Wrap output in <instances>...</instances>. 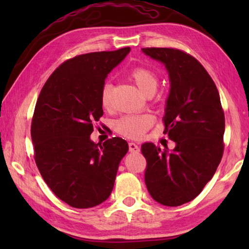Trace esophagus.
<instances>
[{"instance_id": "1", "label": "esophagus", "mask_w": 249, "mask_h": 249, "mask_svg": "<svg viewBox=\"0 0 249 249\" xmlns=\"http://www.w3.org/2000/svg\"><path fill=\"white\" fill-rule=\"evenodd\" d=\"M128 147H129L130 153H138V151H140V147H138L136 144H134V142H129Z\"/></svg>"}]
</instances>
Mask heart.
Returning <instances> with one entry per match:
<instances>
[{"instance_id": "b5f03b06", "label": "heart", "mask_w": 249, "mask_h": 249, "mask_svg": "<svg viewBox=\"0 0 249 249\" xmlns=\"http://www.w3.org/2000/svg\"><path fill=\"white\" fill-rule=\"evenodd\" d=\"M129 78L145 94H154L158 87V77L153 70L146 67H136L129 71ZM101 104L104 108H109L112 104V83L104 82L101 88ZM155 123V117L151 114L124 115L116 121V132L125 137L138 140L142 137Z\"/></svg>"}]
</instances>
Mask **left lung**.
Returning <instances> with one entry per match:
<instances>
[{
	"mask_svg": "<svg viewBox=\"0 0 249 249\" xmlns=\"http://www.w3.org/2000/svg\"><path fill=\"white\" fill-rule=\"evenodd\" d=\"M169 72L170 93L163 133L172 151L153 142L142 145L147 160L145 182L155 201L179 206L200 195L212 179L224 151L225 116L213 79L191 54L175 48H142Z\"/></svg>",
	"mask_w": 249,
	"mask_h": 249,
	"instance_id": "8db88e82",
	"label": "left lung"
}]
</instances>
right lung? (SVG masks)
Here are the masks:
<instances>
[{
  "instance_id": "right-lung-1",
  "label": "right lung",
  "mask_w": 249,
  "mask_h": 249,
  "mask_svg": "<svg viewBox=\"0 0 249 249\" xmlns=\"http://www.w3.org/2000/svg\"><path fill=\"white\" fill-rule=\"evenodd\" d=\"M129 47L75 56L58 67L37 99L31 135L34 158L54 196L75 209L107 199L127 142L112 137L103 145L90 140L103 115L101 88Z\"/></svg>"
}]
</instances>
